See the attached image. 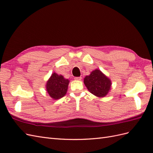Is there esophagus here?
I'll use <instances>...</instances> for the list:
<instances>
[{"instance_id":"esophagus-1","label":"esophagus","mask_w":153,"mask_h":153,"mask_svg":"<svg viewBox=\"0 0 153 153\" xmlns=\"http://www.w3.org/2000/svg\"><path fill=\"white\" fill-rule=\"evenodd\" d=\"M82 77H74V79L76 80H81L82 79Z\"/></svg>"}]
</instances>
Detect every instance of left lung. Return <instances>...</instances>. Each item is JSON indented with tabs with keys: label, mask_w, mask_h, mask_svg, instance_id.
<instances>
[{
	"label": "left lung",
	"mask_w": 153,
	"mask_h": 153,
	"mask_svg": "<svg viewBox=\"0 0 153 153\" xmlns=\"http://www.w3.org/2000/svg\"><path fill=\"white\" fill-rule=\"evenodd\" d=\"M84 83L87 89L99 97L107 95L111 86V82L99 70L93 71L89 76L84 78Z\"/></svg>",
	"instance_id": "left-lung-1"
}]
</instances>
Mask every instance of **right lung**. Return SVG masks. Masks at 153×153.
<instances>
[{
	"label": "right lung",
	"instance_id": "1",
	"mask_svg": "<svg viewBox=\"0 0 153 153\" xmlns=\"http://www.w3.org/2000/svg\"><path fill=\"white\" fill-rule=\"evenodd\" d=\"M68 84L69 80L64 79L62 75L53 73L47 83V91L53 99H60L66 95Z\"/></svg>",
	"mask_w": 153,
	"mask_h": 153
}]
</instances>
